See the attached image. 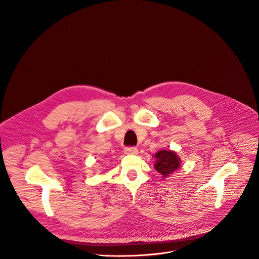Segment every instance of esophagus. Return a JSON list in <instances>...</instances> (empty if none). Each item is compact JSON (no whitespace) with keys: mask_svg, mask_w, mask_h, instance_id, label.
Returning <instances> with one entry per match:
<instances>
[{"mask_svg":"<svg viewBox=\"0 0 259 259\" xmlns=\"http://www.w3.org/2000/svg\"><path fill=\"white\" fill-rule=\"evenodd\" d=\"M125 154H129V155H134V154H137L138 153V149L136 147H126L125 150H124Z\"/></svg>","mask_w":259,"mask_h":259,"instance_id":"34e87169","label":"esophagus"}]
</instances>
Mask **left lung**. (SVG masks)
<instances>
[{
	"label": "left lung",
	"instance_id": "obj_1",
	"mask_svg": "<svg viewBox=\"0 0 259 259\" xmlns=\"http://www.w3.org/2000/svg\"><path fill=\"white\" fill-rule=\"evenodd\" d=\"M154 157L156 159L154 168L157 172L161 173L163 178H166L180 168V158L174 151L160 150Z\"/></svg>",
	"mask_w": 259,
	"mask_h": 259
}]
</instances>
